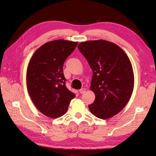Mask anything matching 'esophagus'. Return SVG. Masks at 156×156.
<instances>
[{
  "instance_id": "34e87169",
  "label": "esophagus",
  "mask_w": 156,
  "mask_h": 156,
  "mask_svg": "<svg viewBox=\"0 0 156 156\" xmlns=\"http://www.w3.org/2000/svg\"><path fill=\"white\" fill-rule=\"evenodd\" d=\"M86 92V89L85 88H81V90H79V92L81 93V94H84V92Z\"/></svg>"
}]
</instances>
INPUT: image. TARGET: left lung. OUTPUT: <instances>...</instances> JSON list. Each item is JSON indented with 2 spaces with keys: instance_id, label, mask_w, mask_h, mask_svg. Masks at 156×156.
<instances>
[{
  "instance_id": "1",
  "label": "left lung",
  "mask_w": 156,
  "mask_h": 156,
  "mask_svg": "<svg viewBox=\"0 0 156 156\" xmlns=\"http://www.w3.org/2000/svg\"><path fill=\"white\" fill-rule=\"evenodd\" d=\"M77 48L93 72L90 88L96 98L89 110L99 119H109L123 109L133 93L129 58L119 46L103 40L83 41Z\"/></svg>"
}]
</instances>
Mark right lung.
Masks as SVG:
<instances>
[{"label": "right lung", "mask_w": 156, "mask_h": 156, "mask_svg": "<svg viewBox=\"0 0 156 156\" xmlns=\"http://www.w3.org/2000/svg\"><path fill=\"white\" fill-rule=\"evenodd\" d=\"M78 42L57 40L47 42L32 55L27 68V86L37 110L57 119L68 111L75 97L65 85L63 64Z\"/></svg>", "instance_id": "1"}]
</instances>
